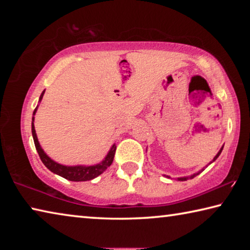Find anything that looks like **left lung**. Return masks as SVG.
Masks as SVG:
<instances>
[{
  "instance_id": "obj_1",
  "label": "left lung",
  "mask_w": 250,
  "mask_h": 250,
  "mask_svg": "<svg viewBox=\"0 0 250 250\" xmlns=\"http://www.w3.org/2000/svg\"><path fill=\"white\" fill-rule=\"evenodd\" d=\"M223 147H224V146H222V147H221V150H219V151L217 152V154L214 156V159H213V160H211V161H210V162L208 163V166H209V164H210V163H213V162H214V161H215V160H216V159L218 158V156H219V154H221V153H222V151H223ZM206 167H207V166H206ZM205 167H203L201 171H198V172H196V173H194V174H192V175H189V176H183V177H177V180H179V181H188V179H193V177H195L196 175H198V174H200V173H201V172H203V171H204V170H205ZM164 176H166V177H170V176H168V175H164Z\"/></svg>"
}]
</instances>
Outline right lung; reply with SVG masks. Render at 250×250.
<instances>
[{
    "instance_id": "1",
    "label": "right lung",
    "mask_w": 250,
    "mask_h": 250,
    "mask_svg": "<svg viewBox=\"0 0 250 250\" xmlns=\"http://www.w3.org/2000/svg\"><path fill=\"white\" fill-rule=\"evenodd\" d=\"M45 94V90L42 92V95L40 97L39 103H41L42 99H43V96ZM37 108H39V104L35 108L33 112V118H32V134H33V139H34V143H35V147L37 152H39V155L42 160V162L44 163V166L48 168L49 171H52L55 174H57L59 176L64 177L66 180L73 181V182H83V181H90L95 177L99 176L100 174L107 170V168L111 166L113 158H115V153H116V149L117 146L112 145V146L110 147L109 152L107 155L104 156V159L101 161L98 164H94V166H62L61 163L55 162L54 160H52L49 156L45 153L44 150L42 149V146L39 142V139H37L36 135V131H35V126H34V119H35V113L37 111Z\"/></svg>"
}]
</instances>
